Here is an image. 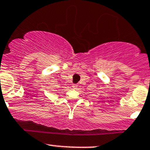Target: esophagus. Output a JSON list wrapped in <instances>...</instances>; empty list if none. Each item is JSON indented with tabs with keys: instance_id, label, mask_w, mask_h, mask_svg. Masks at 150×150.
Returning a JSON list of instances; mask_svg holds the SVG:
<instances>
[{
	"instance_id": "1",
	"label": "esophagus",
	"mask_w": 150,
	"mask_h": 150,
	"mask_svg": "<svg viewBox=\"0 0 150 150\" xmlns=\"http://www.w3.org/2000/svg\"><path fill=\"white\" fill-rule=\"evenodd\" d=\"M78 84H73V85H72V88H73L74 89H76L77 88H78Z\"/></svg>"
}]
</instances>
